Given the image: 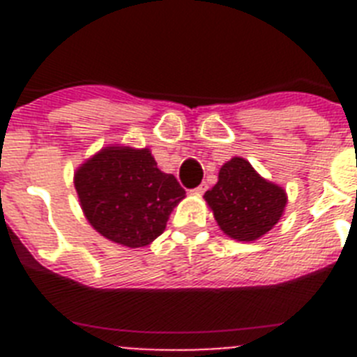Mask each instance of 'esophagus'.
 Instances as JSON below:
<instances>
[{"label": "esophagus", "mask_w": 357, "mask_h": 357, "mask_svg": "<svg viewBox=\"0 0 357 357\" xmlns=\"http://www.w3.org/2000/svg\"><path fill=\"white\" fill-rule=\"evenodd\" d=\"M206 191H207V184H206V182H202V184L198 185L197 189H195V193H197V195H204V193H206Z\"/></svg>", "instance_id": "esophagus-1"}]
</instances>
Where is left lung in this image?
<instances>
[{"label": "left lung", "mask_w": 357, "mask_h": 357, "mask_svg": "<svg viewBox=\"0 0 357 357\" xmlns=\"http://www.w3.org/2000/svg\"><path fill=\"white\" fill-rule=\"evenodd\" d=\"M204 198L223 234L247 243L270 232L288 204L286 189L266 181L243 157L223 164L218 182Z\"/></svg>", "instance_id": "left-lung-1"}]
</instances>
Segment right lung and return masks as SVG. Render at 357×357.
I'll list each match as a JSON object with an SVG mask.
<instances>
[{"mask_svg":"<svg viewBox=\"0 0 357 357\" xmlns=\"http://www.w3.org/2000/svg\"><path fill=\"white\" fill-rule=\"evenodd\" d=\"M75 189L96 232L121 247L141 248L159 238L185 191L157 168L150 148L109 144L80 164Z\"/></svg>","mask_w":357,"mask_h":357,"instance_id":"obj_1","label":"right lung"}]
</instances>
